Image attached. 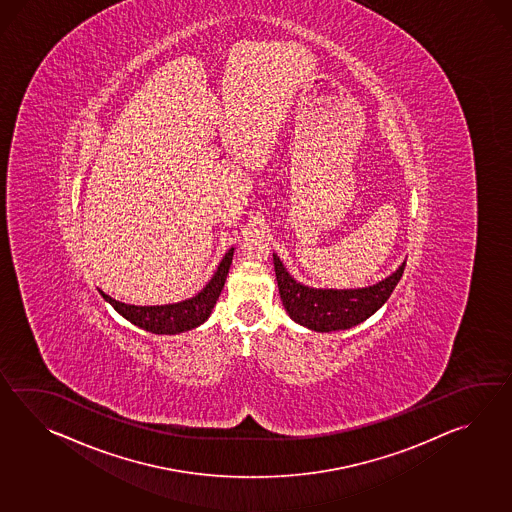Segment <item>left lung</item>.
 Masks as SVG:
<instances>
[{"label":"left lung","instance_id":"left-lung-1","mask_svg":"<svg viewBox=\"0 0 512 512\" xmlns=\"http://www.w3.org/2000/svg\"><path fill=\"white\" fill-rule=\"evenodd\" d=\"M279 294L290 318L318 332L351 329L373 316L386 303L397 286L406 262L382 283L358 290H316L292 279L283 262L273 255Z\"/></svg>","mask_w":512,"mask_h":512}]
</instances>
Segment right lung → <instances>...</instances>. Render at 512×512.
Wrapping results in <instances>:
<instances>
[{
  "mask_svg": "<svg viewBox=\"0 0 512 512\" xmlns=\"http://www.w3.org/2000/svg\"><path fill=\"white\" fill-rule=\"evenodd\" d=\"M231 259H233V248L224 255L213 279L205 284L204 290L198 296L185 299L182 303L161 305V307H136V305H126V303L115 301L114 297L104 294L103 290H99V292L123 318L128 319L137 327L148 330L152 334H178L183 330H191L202 325L205 319L209 318L211 310L215 307L216 299L220 296L224 283H226Z\"/></svg>",
  "mask_w": 512,
  "mask_h": 512,
  "instance_id": "right-lung-1",
  "label": "right lung"
}]
</instances>
